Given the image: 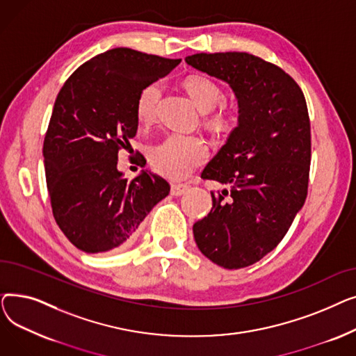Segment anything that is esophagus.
Here are the masks:
<instances>
[{"instance_id": "obj_1", "label": "esophagus", "mask_w": 356, "mask_h": 356, "mask_svg": "<svg viewBox=\"0 0 356 356\" xmlns=\"http://www.w3.org/2000/svg\"><path fill=\"white\" fill-rule=\"evenodd\" d=\"M188 189H189V186L180 184V183H173L172 184V195L173 196H181L183 193L188 192Z\"/></svg>"}]
</instances>
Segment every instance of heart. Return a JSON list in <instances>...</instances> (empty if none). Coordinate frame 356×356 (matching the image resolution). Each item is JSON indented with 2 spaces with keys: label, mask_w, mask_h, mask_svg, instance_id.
Wrapping results in <instances>:
<instances>
[{
  "label": "heart",
  "mask_w": 356,
  "mask_h": 356,
  "mask_svg": "<svg viewBox=\"0 0 356 356\" xmlns=\"http://www.w3.org/2000/svg\"><path fill=\"white\" fill-rule=\"evenodd\" d=\"M184 88L202 112L211 111L223 101V90L219 83L204 74L186 78ZM161 92V82H149L140 89L136 99V115L140 124L148 125L156 120ZM207 122L216 131H231L238 122V112L234 108L219 106L209 113ZM207 157L208 147L200 138L180 134L167 136L149 149V161L156 170L175 180L188 177Z\"/></svg>",
  "instance_id": "obj_1"
}]
</instances>
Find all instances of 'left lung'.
<instances>
[{
  "instance_id": "1",
  "label": "left lung",
  "mask_w": 356,
  "mask_h": 356,
  "mask_svg": "<svg viewBox=\"0 0 356 356\" xmlns=\"http://www.w3.org/2000/svg\"><path fill=\"white\" fill-rule=\"evenodd\" d=\"M186 63L229 83L238 99V127L200 175L229 191L211 192L212 209L193 235L212 263L244 268L282 242L307 197L306 99L282 67L245 51L196 53Z\"/></svg>"
}]
</instances>
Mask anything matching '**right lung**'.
Here are the masks:
<instances>
[{
  "label": "right lung",
  "mask_w": 356,
  "mask_h": 356,
  "mask_svg": "<svg viewBox=\"0 0 356 356\" xmlns=\"http://www.w3.org/2000/svg\"><path fill=\"white\" fill-rule=\"evenodd\" d=\"M179 63L128 47L111 49L74 70L56 98L43 144L46 183L56 223L81 251L127 247L170 192L161 176L143 172L129 180L117 163L137 133L140 89Z\"/></svg>",
  "instance_id": "right-lung-1"
}]
</instances>
